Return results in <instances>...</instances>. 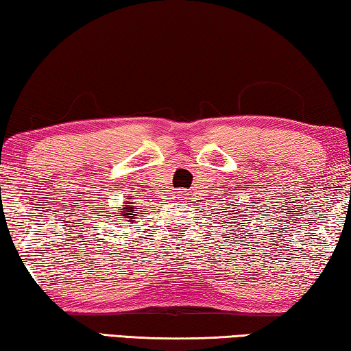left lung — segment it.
<instances>
[{
    "label": "left lung",
    "instance_id": "left-lung-1",
    "mask_svg": "<svg viewBox=\"0 0 351 351\" xmlns=\"http://www.w3.org/2000/svg\"><path fill=\"white\" fill-rule=\"evenodd\" d=\"M237 204H239V203H237ZM237 210H239V212H240V209H239V207H237ZM226 212H228V210H224V215H226V223H230V224H232V221H229V219H230V217H228V215H229V213H226ZM245 213H247V212H243V210L240 212V219H243L241 217H246V215H245ZM249 221H251V219H249ZM243 224H245V223H243ZM245 226H246V224H245ZM234 228H237V221L234 223Z\"/></svg>",
    "mask_w": 351,
    "mask_h": 351
}]
</instances>
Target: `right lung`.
<instances>
[{"mask_svg": "<svg viewBox=\"0 0 351 351\" xmlns=\"http://www.w3.org/2000/svg\"><path fill=\"white\" fill-rule=\"evenodd\" d=\"M136 207L133 206L132 201H125V203L122 204V207H119V210H121V218H128L127 221L133 223L136 215H138V210H134Z\"/></svg>", "mask_w": 351, "mask_h": 351, "instance_id": "add662e5", "label": "right lung"}]
</instances>
